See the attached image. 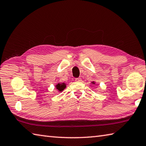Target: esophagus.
<instances>
[{
    "mask_svg": "<svg viewBox=\"0 0 146 146\" xmlns=\"http://www.w3.org/2000/svg\"><path fill=\"white\" fill-rule=\"evenodd\" d=\"M75 81L76 82H82V80L81 79V78H75Z\"/></svg>",
    "mask_w": 146,
    "mask_h": 146,
    "instance_id": "1",
    "label": "esophagus"
}]
</instances>
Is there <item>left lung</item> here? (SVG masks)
Instances as JSON below:
<instances>
[{
    "label": "left lung",
    "instance_id": "8db88e82",
    "mask_svg": "<svg viewBox=\"0 0 146 146\" xmlns=\"http://www.w3.org/2000/svg\"><path fill=\"white\" fill-rule=\"evenodd\" d=\"M91 84H92L93 85H95L96 84V82H94V81L91 82Z\"/></svg>",
    "mask_w": 146,
    "mask_h": 146
}]
</instances>
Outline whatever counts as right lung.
I'll return each mask as SVG.
<instances>
[{
	"label": "right lung",
	"instance_id": "right-lung-1",
	"mask_svg": "<svg viewBox=\"0 0 146 146\" xmlns=\"http://www.w3.org/2000/svg\"><path fill=\"white\" fill-rule=\"evenodd\" d=\"M56 89L58 90V92H61L62 90H64V88L66 87V84L64 82L58 83V84L55 85Z\"/></svg>",
	"mask_w": 146,
	"mask_h": 146
}]
</instances>
